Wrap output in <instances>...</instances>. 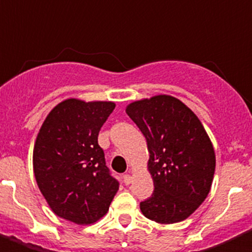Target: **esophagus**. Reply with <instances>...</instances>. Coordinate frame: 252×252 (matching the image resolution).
<instances>
[{"mask_svg": "<svg viewBox=\"0 0 252 252\" xmlns=\"http://www.w3.org/2000/svg\"><path fill=\"white\" fill-rule=\"evenodd\" d=\"M123 180H124V184H126V185H129V184L132 183V176H130L129 174H126L123 176Z\"/></svg>", "mask_w": 252, "mask_h": 252, "instance_id": "esophagus-1", "label": "esophagus"}]
</instances>
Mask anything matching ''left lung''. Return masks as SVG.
<instances>
[{"mask_svg": "<svg viewBox=\"0 0 252 252\" xmlns=\"http://www.w3.org/2000/svg\"><path fill=\"white\" fill-rule=\"evenodd\" d=\"M126 113L147 141V170L155 191L141 203L146 218L161 224L187 220L211 191L216 170L213 144L194 111L171 95L126 105Z\"/></svg>", "mask_w": 252, "mask_h": 252, "instance_id": "1", "label": "left lung"}]
</instances>
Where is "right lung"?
<instances>
[{
	"mask_svg": "<svg viewBox=\"0 0 252 252\" xmlns=\"http://www.w3.org/2000/svg\"><path fill=\"white\" fill-rule=\"evenodd\" d=\"M113 101L67 99L41 124L32 151L38 188L56 216L87 226L108 213L119 183L109 174L97 135Z\"/></svg>",
	"mask_w": 252,
	"mask_h": 252,
	"instance_id": "right-lung-1",
	"label": "right lung"
}]
</instances>
